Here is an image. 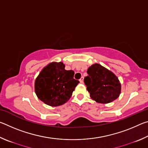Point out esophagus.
<instances>
[{"label": "esophagus", "mask_w": 148, "mask_h": 148, "mask_svg": "<svg viewBox=\"0 0 148 148\" xmlns=\"http://www.w3.org/2000/svg\"><path fill=\"white\" fill-rule=\"evenodd\" d=\"M79 82L81 84H84V77H82L81 78L79 79Z\"/></svg>", "instance_id": "obj_1"}]
</instances>
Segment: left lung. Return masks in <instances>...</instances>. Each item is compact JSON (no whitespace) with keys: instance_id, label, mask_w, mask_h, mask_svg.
<instances>
[{"instance_id":"left-lung-1","label":"left lung","mask_w":148,"mask_h":148,"mask_svg":"<svg viewBox=\"0 0 148 148\" xmlns=\"http://www.w3.org/2000/svg\"><path fill=\"white\" fill-rule=\"evenodd\" d=\"M84 79L90 97L98 103L108 104L118 98L121 85L115 74L98 63L87 69Z\"/></svg>"}]
</instances>
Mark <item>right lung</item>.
I'll return each mask as SVG.
<instances>
[{"label":"right lung","mask_w":148,"mask_h":148,"mask_svg":"<svg viewBox=\"0 0 148 148\" xmlns=\"http://www.w3.org/2000/svg\"><path fill=\"white\" fill-rule=\"evenodd\" d=\"M62 62H52L44 67L35 79L38 98L50 106H59L69 101L79 83L74 79V72L64 69Z\"/></svg>","instance_id":"add662e5"}]
</instances>
